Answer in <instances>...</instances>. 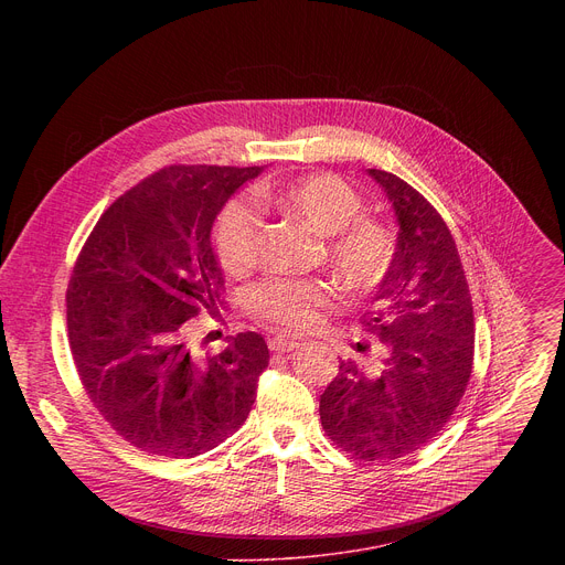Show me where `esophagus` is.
<instances>
[{"instance_id": "esophagus-1", "label": "esophagus", "mask_w": 565, "mask_h": 565, "mask_svg": "<svg viewBox=\"0 0 565 565\" xmlns=\"http://www.w3.org/2000/svg\"><path fill=\"white\" fill-rule=\"evenodd\" d=\"M297 347H299V344H297L295 340H288V338H281V335L268 340V349H270L273 353H290V351H295Z\"/></svg>"}]
</instances>
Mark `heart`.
Masks as SVG:
<instances>
[{"instance_id":"heart-1","label":"heart","mask_w":565,"mask_h":565,"mask_svg":"<svg viewBox=\"0 0 565 565\" xmlns=\"http://www.w3.org/2000/svg\"><path fill=\"white\" fill-rule=\"evenodd\" d=\"M257 199L303 221L324 241V264L347 292H369L388 273L395 238L386 225L364 216L362 196L333 174L301 177L279 185H264ZM262 214L248 199L230 201L214 225V248L232 277L248 275L259 262ZM331 301L329 286L319 281L273 279L248 295V306L279 331H301Z\"/></svg>"}]
</instances>
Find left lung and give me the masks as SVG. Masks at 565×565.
I'll list each match as a JSON object with an SVG mask.
<instances>
[{
    "instance_id": "8db88e82",
    "label": "left lung",
    "mask_w": 565,
    "mask_h": 565,
    "mask_svg": "<svg viewBox=\"0 0 565 565\" xmlns=\"http://www.w3.org/2000/svg\"><path fill=\"white\" fill-rule=\"evenodd\" d=\"M395 223V255L362 324L384 347L377 369L340 362L319 397L327 436L355 460H395L434 440L456 412L473 362V308L454 236L395 174L366 170Z\"/></svg>"
}]
</instances>
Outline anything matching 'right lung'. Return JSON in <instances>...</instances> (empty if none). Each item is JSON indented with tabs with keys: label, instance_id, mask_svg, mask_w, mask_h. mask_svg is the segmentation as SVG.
I'll use <instances>...</instances> for the list:
<instances>
[{
	"label": "right lung",
	"instance_id": "obj_1",
	"mask_svg": "<svg viewBox=\"0 0 565 565\" xmlns=\"http://www.w3.org/2000/svg\"><path fill=\"white\" fill-rule=\"evenodd\" d=\"M264 168H166L96 223L66 290L73 362L96 409L134 447L194 458L246 423L270 353L238 333L203 358L194 317L218 312L212 227Z\"/></svg>",
	"mask_w": 565,
	"mask_h": 565
}]
</instances>
